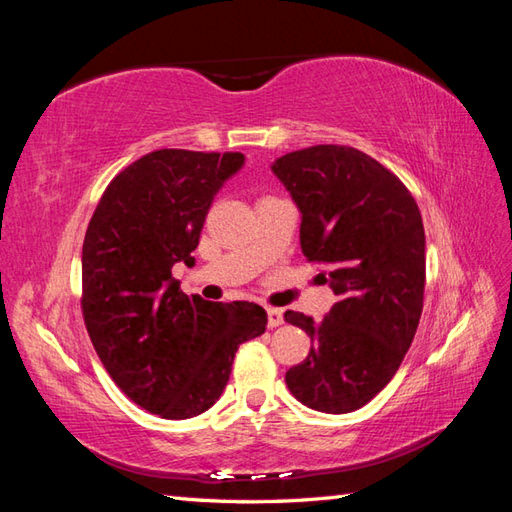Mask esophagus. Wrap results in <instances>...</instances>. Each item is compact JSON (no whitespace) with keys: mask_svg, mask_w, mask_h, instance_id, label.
<instances>
[{"mask_svg":"<svg viewBox=\"0 0 512 512\" xmlns=\"http://www.w3.org/2000/svg\"><path fill=\"white\" fill-rule=\"evenodd\" d=\"M284 323V314L277 308H268V328H279Z\"/></svg>","mask_w":512,"mask_h":512,"instance_id":"1","label":"esophagus"}]
</instances>
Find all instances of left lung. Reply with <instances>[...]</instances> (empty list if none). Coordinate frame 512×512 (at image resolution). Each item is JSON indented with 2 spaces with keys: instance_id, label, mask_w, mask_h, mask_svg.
I'll return each instance as SVG.
<instances>
[{
  "instance_id": "obj_1",
  "label": "left lung",
  "mask_w": 512,
  "mask_h": 512,
  "mask_svg": "<svg viewBox=\"0 0 512 512\" xmlns=\"http://www.w3.org/2000/svg\"><path fill=\"white\" fill-rule=\"evenodd\" d=\"M301 213V250L323 264L336 301L314 321L288 310L306 330V361L286 385L303 405L350 413L383 389L418 330L424 297V226L405 184L354 147L317 145L273 162Z\"/></svg>"
}]
</instances>
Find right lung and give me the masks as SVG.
<instances>
[{
  "label": "right lung",
  "instance_id": "obj_1",
  "mask_svg": "<svg viewBox=\"0 0 512 512\" xmlns=\"http://www.w3.org/2000/svg\"><path fill=\"white\" fill-rule=\"evenodd\" d=\"M244 160L239 151H151L107 184L85 233V328L123 394L160 418L213 407L237 347L266 332L257 303L189 297L171 277L173 264H195L213 198Z\"/></svg>",
  "mask_w": 512,
  "mask_h": 512
}]
</instances>
